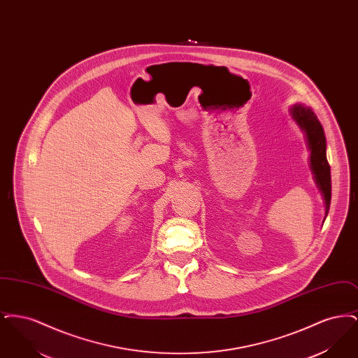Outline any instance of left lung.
<instances>
[{
    "mask_svg": "<svg viewBox=\"0 0 358 358\" xmlns=\"http://www.w3.org/2000/svg\"><path fill=\"white\" fill-rule=\"evenodd\" d=\"M291 115L306 136L307 148L310 150V169L313 171L315 184L324 197L326 219L331 200V177L330 165L326 158V138L322 124L315 117L314 111L302 104L292 106Z\"/></svg>",
    "mask_w": 358,
    "mask_h": 358,
    "instance_id": "left-lung-1",
    "label": "left lung"
}]
</instances>
